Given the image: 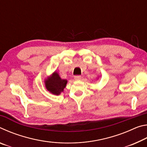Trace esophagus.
Returning a JSON list of instances; mask_svg holds the SVG:
<instances>
[{
    "label": "esophagus",
    "instance_id": "1",
    "mask_svg": "<svg viewBox=\"0 0 147 147\" xmlns=\"http://www.w3.org/2000/svg\"><path fill=\"white\" fill-rule=\"evenodd\" d=\"M81 78H82V76L80 75L74 76V79H75V80H80Z\"/></svg>",
    "mask_w": 147,
    "mask_h": 147
}]
</instances>
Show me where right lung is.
<instances>
[{"instance_id": "1", "label": "right lung", "mask_w": 147, "mask_h": 147, "mask_svg": "<svg viewBox=\"0 0 147 147\" xmlns=\"http://www.w3.org/2000/svg\"><path fill=\"white\" fill-rule=\"evenodd\" d=\"M67 81L59 77L57 73H54L51 78L45 80V86L47 90L54 94H59L65 88Z\"/></svg>"}]
</instances>
